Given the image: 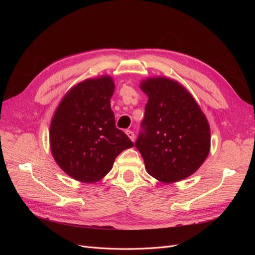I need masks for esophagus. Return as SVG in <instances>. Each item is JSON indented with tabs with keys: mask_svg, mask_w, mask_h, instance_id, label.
<instances>
[{
	"mask_svg": "<svg viewBox=\"0 0 255 255\" xmlns=\"http://www.w3.org/2000/svg\"><path fill=\"white\" fill-rule=\"evenodd\" d=\"M126 133H127V135L128 136V138L132 141H134V139H135V134H134V132L133 130H130V129H127L126 130Z\"/></svg>",
	"mask_w": 255,
	"mask_h": 255,
	"instance_id": "1",
	"label": "esophagus"
}]
</instances>
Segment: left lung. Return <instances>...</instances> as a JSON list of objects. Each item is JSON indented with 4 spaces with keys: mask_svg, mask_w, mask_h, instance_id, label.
Segmentation results:
<instances>
[{
    "mask_svg": "<svg viewBox=\"0 0 255 255\" xmlns=\"http://www.w3.org/2000/svg\"><path fill=\"white\" fill-rule=\"evenodd\" d=\"M149 97L135 146L148 172L164 183L191 175L210 152L211 130L204 114L182 85L166 78L142 82Z\"/></svg>",
    "mask_w": 255,
    "mask_h": 255,
    "instance_id": "left-lung-1",
    "label": "left lung"
}]
</instances>
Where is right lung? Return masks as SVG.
<instances>
[{
    "mask_svg": "<svg viewBox=\"0 0 255 255\" xmlns=\"http://www.w3.org/2000/svg\"><path fill=\"white\" fill-rule=\"evenodd\" d=\"M114 89L110 76L84 81L65 96L52 119V154L58 166L75 180H101L120 152L134 145L116 128L111 109Z\"/></svg>",
    "mask_w": 255,
    "mask_h": 255,
    "instance_id": "1",
    "label": "right lung"
}]
</instances>
